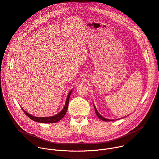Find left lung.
I'll return each mask as SVG.
<instances>
[{
  "label": "left lung",
  "mask_w": 159,
  "mask_h": 159,
  "mask_svg": "<svg viewBox=\"0 0 159 159\" xmlns=\"http://www.w3.org/2000/svg\"><path fill=\"white\" fill-rule=\"evenodd\" d=\"M94 108H95V112H96V115H97V116L100 119H101V120H105V121H110V120H110V119H105V118H104L103 117H102L98 112V111H97V110H96V107H94Z\"/></svg>",
  "instance_id": "1"
}]
</instances>
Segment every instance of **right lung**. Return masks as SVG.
Returning <instances> with one entry per match:
<instances>
[{
  "label": "right lung",
  "instance_id": "add662e5",
  "mask_svg": "<svg viewBox=\"0 0 159 159\" xmlns=\"http://www.w3.org/2000/svg\"><path fill=\"white\" fill-rule=\"evenodd\" d=\"M71 92H72V90H70L69 93L67 100H66V102H65V107H64L63 109L60 111L59 114L55 115L54 116L47 117H34L33 116L30 115V114L27 113L24 110H23V108H22V110L24 111V112L25 114V115L27 117H29L31 119L33 120L34 121H36V122L42 123H57V122H58V121H59L60 119H61L67 112L68 106H69V98H70V96L71 94Z\"/></svg>",
  "mask_w": 159,
  "mask_h": 159
}]
</instances>
